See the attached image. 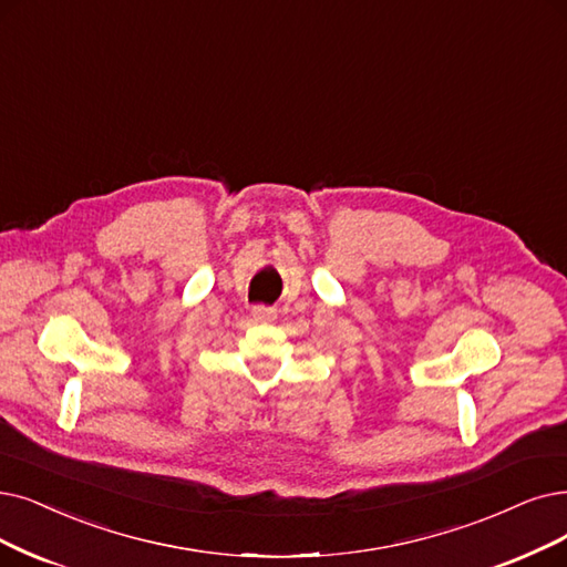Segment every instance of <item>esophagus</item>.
I'll return each instance as SVG.
<instances>
[{"mask_svg": "<svg viewBox=\"0 0 567 567\" xmlns=\"http://www.w3.org/2000/svg\"><path fill=\"white\" fill-rule=\"evenodd\" d=\"M254 319H256V321H260V323H269V321H275V319H277V311H275V309H269V307L258 305V307H254Z\"/></svg>", "mask_w": 567, "mask_h": 567, "instance_id": "1", "label": "esophagus"}]
</instances>
